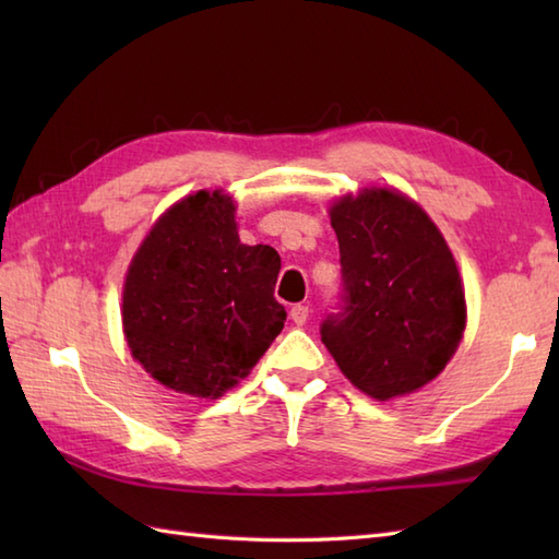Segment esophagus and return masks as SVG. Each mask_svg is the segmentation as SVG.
I'll return each instance as SVG.
<instances>
[{
  "label": "esophagus",
  "mask_w": 559,
  "mask_h": 559,
  "mask_svg": "<svg viewBox=\"0 0 559 559\" xmlns=\"http://www.w3.org/2000/svg\"><path fill=\"white\" fill-rule=\"evenodd\" d=\"M290 319H293V324H298V326H302L307 319H310V307L307 305H295V307H290Z\"/></svg>",
  "instance_id": "obj_1"
}]
</instances>
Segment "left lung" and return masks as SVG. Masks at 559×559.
Listing matches in <instances>:
<instances>
[{"label": "left lung", "mask_w": 559, "mask_h": 559, "mask_svg": "<svg viewBox=\"0 0 559 559\" xmlns=\"http://www.w3.org/2000/svg\"><path fill=\"white\" fill-rule=\"evenodd\" d=\"M346 310L322 324L338 370L377 401L408 396L454 358L466 329L456 259L425 209L394 187L329 204Z\"/></svg>", "instance_id": "1"}]
</instances>
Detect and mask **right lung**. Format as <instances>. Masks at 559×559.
Returning a JSON list of instances; mask_svg holds the SVG:
<instances>
[{
	"label": "right lung",
	"mask_w": 559,
	"mask_h": 559,
	"mask_svg": "<svg viewBox=\"0 0 559 559\" xmlns=\"http://www.w3.org/2000/svg\"><path fill=\"white\" fill-rule=\"evenodd\" d=\"M235 211L225 189L187 194L160 213L129 261L124 341L177 394L221 399L286 324L273 298L281 257L269 245H242Z\"/></svg>",
	"instance_id": "obj_1"
}]
</instances>
